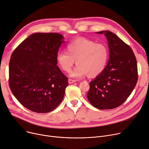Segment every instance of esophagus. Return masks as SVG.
I'll use <instances>...</instances> for the list:
<instances>
[{
  "label": "esophagus",
  "instance_id": "34e87169",
  "mask_svg": "<svg viewBox=\"0 0 149 149\" xmlns=\"http://www.w3.org/2000/svg\"><path fill=\"white\" fill-rule=\"evenodd\" d=\"M76 82L75 80H73V79H68V83H69V84H73V83H74V82Z\"/></svg>",
  "mask_w": 149,
  "mask_h": 149
}]
</instances>
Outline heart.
<instances>
[{"instance_id":"1","label":"heart","mask_w":149,"mask_h":149,"mask_svg":"<svg viewBox=\"0 0 149 149\" xmlns=\"http://www.w3.org/2000/svg\"><path fill=\"white\" fill-rule=\"evenodd\" d=\"M66 49L67 52L57 54L56 61L62 70L70 72L76 61L77 65L70 73L74 78L79 79L86 74L89 77L98 76L107 66L109 49L105 44L78 38L68 44Z\"/></svg>"}]
</instances>
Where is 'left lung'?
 I'll list each match as a JSON object with an SVG mask.
<instances>
[{
    "label": "left lung",
    "instance_id": "left-lung-1",
    "mask_svg": "<svg viewBox=\"0 0 149 149\" xmlns=\"http://www.w3.org/2000/svg\"><path fill=\"white\" fill-rule=\"evenodd\" d=\"M107 37L110 59L102 73L90 82L87 98L95 107L101 110L116 108L132 93L138 81V67L130 47L109 31Z\"/></svg>",
    "mask_w": 149,
    "mask_h": 149
}]
</instances>
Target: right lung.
I'll use <instances>...</instances> for the list:
<instances>
[{
    "label": "right lung",
    "instance_id": "1",
    "mask_svg": "<svg viewBox=\"0 0 149 149\" xmlns=\"http://www.w3.org/2000/svg\"><path fill=\"white\" fill-rule=\"evenodd\" d=\"M63 36L37 33L13 51L9 64L10 88L24 107L36 113L54 110L62 101L68 77L57 65Z\"/></svg>",
    "mask_w": 149,
    "mask_h": 149
}]
</instances>
